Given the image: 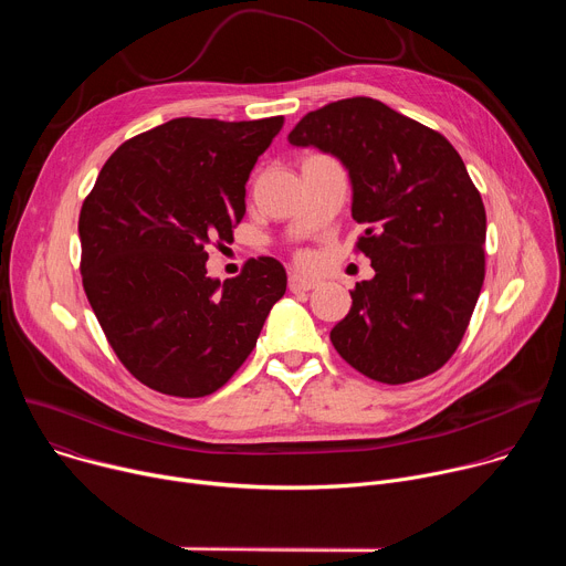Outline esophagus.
<instances>
[{
	"label": "esophagus",
	"mask_w": 566,
	"mask_h": 566,
	"mask_svg": "<svg viewBox=\"0 0 566 566\" xmlns=\"http://www.w3.org/2000/svg\"><path fill=\"white\" fill-rule=\"evenodd\" d=\"M315 286H317V280H313V277H304V275H297V273H293L289 277V289L293 293H306V291H313Z\"/></svg>",
	"instance_id": "1"
}]
</instances>
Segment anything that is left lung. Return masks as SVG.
Returning <instances> with one entry per match:
<instances>
[{
  "label": "left lung",
  "instance_id": "1",
  "mask_svg": "<svg viewBox=\"0 0 566 566\" xmlns=\"http://www.w3.org/2000/svg\"><path fill=\"white\" fill-rule=\"evenodd\" d=\"M343 160L356 251L376 275L352 291L336 352L371 380L400 385L457 352L486 275V210L459 151L439 132L356 96L308 112L289 134Z\"/></svg>",
  "mask_w": 566,
  "mask_h": 566
}]
</instances>
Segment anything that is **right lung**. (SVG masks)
Wrapping results in <instances>:
<instances>
[{
	"label": "right lung",
	"mask_w": 566,
	"mask_h": 566,
	"mask_svg": "<svg viewBox=\"0 0 566 566\" xmlns=\"http://www.w3.org/2000/svg\"><path fill=\"white\" fill-rule=\"evenodd\" d=\"M284 116L175 118L125 140L77 219L80 273L118 360L143 385L181 398L223 387L258 345L286 291L273 258L208 277L206 247L232 241L247 181Z\"/></svg>",
	"instance_id": "right-lung-1"
}]
</instances>
